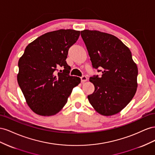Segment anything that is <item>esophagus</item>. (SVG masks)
Segmentation results:
<instances>
[{
	"instance_id": "34e87169",
	"label": "esophagus",
	"mask_w": 155,
	"mask_h": 155,
	"mask_svg": "<svg viewBox=\"0 0 155 155\" xmlns=\"http://www.w3.org/2000/svg\"><path fill=\"white\" fill-rule=\"evenodd\" d=\"M81 82H84L87 81V78L86 77V76H85V75H83V76H82V77H81Z\"/></svg>"
}]
</instances>
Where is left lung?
I'll return each mask as SVG.
<instances>
[{
  "label": "left lung",
  "mask_w": 155,
  "mask_h": 155,
  "mask_svg": "<svg viewBox=\"0 0 155 155\" xmlns=\"http://www.w3.org/2000/svg\"><path fill=\"white\" fill-rule=\"evenodd\" d=\"M81 34L93 68L102 72L101 77L93 75L90 78L95 91L87 96L88 100L101 115L117 114L130 102L138 86V67L132 53L112 34L89 30L81 31Z\"/></svg>",
  "instance_id": "8db88e82"
}]
</instances>
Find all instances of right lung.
<instances>
[{
    "instance_id": "add662e5",
    "label": "right lung",
    "mask_w": 155,
    "mask_h": 155,
    "mask_svg": "<svg viewBox=\"0 0 155 155\" xmlns=\"http://www.w3.org/2000/svg\"><path fill=\"white\" fill-rule=\"evenodd\" d=\"M79 36L80 31L61 29L42 35L26 47L18 62L17 82L36 114L51 116L59 112L81 82L79 77L70 76L66 62L69 48ZM60 68L63 70L58 71Z\"/></svg>"
}]
</instances>
